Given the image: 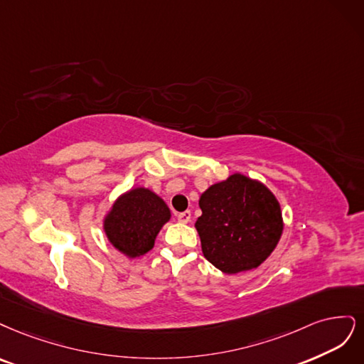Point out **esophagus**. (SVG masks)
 Masks as SVG:
<instances>
[{
  "label": "esophagus",
  "instance_id": "esophagus-1",
  "mask_svg": "<svg viewBox=\"0 0 364 364\" xmlns=\"http://www.w3.org/2000/svg\"><path fill=\"white\" fill-rule=\"evenodd\" d=\"M177 218H178V220L181 222V224H187V222L191 220L192 215H191L189 210H187V212H181V213H178V215H177Z\"/></svg>",
  "mask_w": 364,
  "mask_h": 364
}]
</instances>
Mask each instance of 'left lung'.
<instances>
[{
    "label": "left lung",
    "mask_w": 364,
    "mask_h": 364,
    "mask_svg": "<svg viewBox=\"0 0 364 364\" xmlns=\"http://www.w3.org/2000/svg\"><path fill=\"white\" fill-rule=\"evenodd\" d=\"M196 220L205 259L219 271L237 274L260 266L283 232L281 208L262 183L234 173L199 198Z\"/></svg>",
    "instance_id": "8db88e82"
}]
</instances>
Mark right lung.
<instances>
[{"mask_svg": "<svg viewBox=\"0 0 364 364\" xmlns=\"http://www.w3.org/2000/svg\"><path fill=\"white\" fill-rule=\"evenodd\" d=\"M171 210L154 192L137 187L122 195L105 216L104 230L116 250L128 257L146 254L154 246Z\"/></svg>", "mask_w": 364, "mask_h": 364, "instance_id": "add662e5", "label": "right lung"}]
</instances>
